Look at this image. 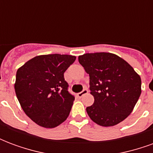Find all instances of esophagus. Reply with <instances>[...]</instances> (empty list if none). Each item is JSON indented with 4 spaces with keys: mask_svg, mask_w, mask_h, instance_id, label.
Here are the masks:
<instances>
[{
    "mask_svg": "<svg viewBox=\"0 0 153 153\" xmlns=\"http://www.w3.org/2000/svg\"><path fill=\"white\" fill-rule=\"evenodd\" d=\"M88 89H83L82 92H80V93H78V97H82L84 96V95L88 94Z\"/></svg>",
    "mask_w": 153,
    "mask_h": 153,
    "instance_id": "34e87169",
    "label": "esophagus"
}]
</instances>
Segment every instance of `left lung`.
Masks as SVG:
<instances>
[{
    "label": "left lung",
    "mask_w": 153,
    "mask_h": 153,
    "mask_svg": "<svg viewBox=\"0 0 153 153\" xmlns=\"http://www.w3.org/2000/svg\"><path fill=\"white\" fill-rule=\"evenodd\" d=\"M79 61L89 74L94 103L87 107L90 119L104 127L114 126L131 114L141 94V78L117 55L86 53Z\"/></svg>",
    "instance_id": "1"
}]
</instances>
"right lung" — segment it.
<instances>
[{"label":"right lung","mask_w":153,"mask_h":153,"mask_svg":"<svg viewBox=\"0 0 153 153\" xmlns=\"http://www.w3.org/2000/svg\"><path fill=\"white\" fill-rule=\"evenodd\" d=\"M71 55H41L19 67L15 90L22 109L44 128H55L70 115L74 97L68 92L64 73L74 62Z\"/></svg>","instance_id":"obj_1"}]
</instances>
